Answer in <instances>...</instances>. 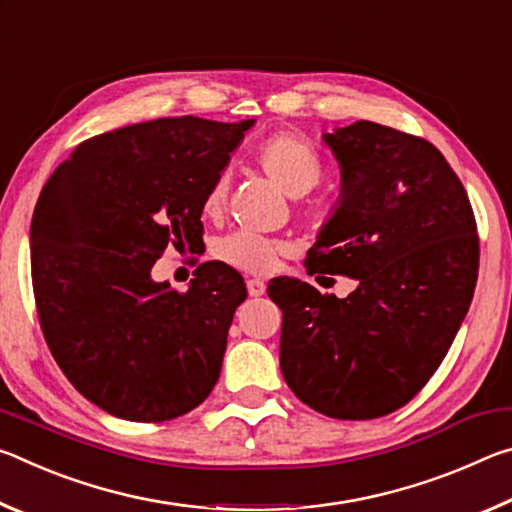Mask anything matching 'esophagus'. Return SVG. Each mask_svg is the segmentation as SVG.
<instances>
[{
  "label": "esophagus",
  "instance_id": "esophagus-1",
  "mask_svg": "<svg viewBox=\"0 0 512 512\" xmlns=\"http://www.w3.org/2000/svg\"><path fill=\"white\" fill-rule=\"evenodd\" d=\"M246 287H248L250 298H259V296H264V293H266V284L262 280H248Z\"/></svg>",
  "mask_w": 512,
  "mask_h": 512
}]
</instances>
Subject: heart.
Instances as JSON below:
<instances>
[{
  "label": "heart",
  "instance_id": "obj_1",
  "mask_svg": "<svg viewBox=\"0 0 512 512\" xmlns=\"http://www.w3.org/2000/svg\"><path fill=\"white\" fill-rule=\"evenodd\" d=\"M257 164L291 198L309 194L323 178V162H320L314 146L291 133L271 135L259 144ZM225 198H228V176L221 173L203 198L201 207L207 219L221 216ZM212 253L219 262L239 268L244 273H268L277 264L282 244L273 239L248 235V232H232V235L216 241Z\"/></svg>",
  "mask_w": 512,
  "mask_h": 512
}]
</instances>
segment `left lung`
I'll list each match as a JSON object with an SVG mask.
<instances>
[{"mask_svg":"<svg viewBox=\"0 0 512 512\" xmlns=\"http://www.w3.org/2000/svg\"><path fill=\"white\" fill-rule=\"evenodd\" d=\"M323 142L341 194L307 273L357 289L336 298L296 277L268 282L282 309L280 368L314 411L372 420L413 400L445 359L474 296L479 237L461 180L427 140L361 119Z\"/></svg>","mask_w":512,"mask_h":512,"instance_id":"1","label":"left lung"}]
</instances>
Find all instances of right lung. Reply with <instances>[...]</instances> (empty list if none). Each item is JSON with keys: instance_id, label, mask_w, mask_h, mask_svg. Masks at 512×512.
I'll use <instances>...</instances> for the list:
<instances>
[{"instance_id": "add662e5", "label": "right lung", "mask_w": 512, "mask_h": 512, "mask_svg": "<svg viewBox=\"0 0 512 512\" xmlns=\"http://www.w3.org/2000/svg\"><path fill=\"white\" fill-rule=\"evenodd\" d=\"M255 119L167 117L81 142L31 221L33 293L51 354L76 391L121 420L196 409L221 375L248 291L205 262L185 293L155 282L169 244L203 241V198Z\"/></svg>"}]
</instances>
